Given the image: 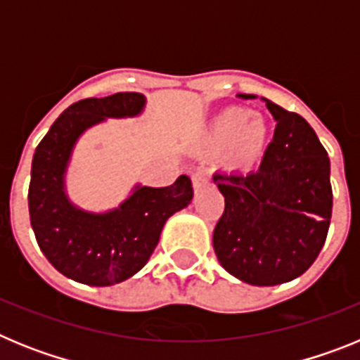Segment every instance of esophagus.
I'll use <instances>...</instances> for the list:
<instances>
[{
    "label": "esophagus",
    "instance_id": "obj_1",
    "mask_svg": "<svg viewBox=\"0 0 360 360\" xmlns=\"http://www.w3.org/2000/svg\"><path fill=\"white\" fill-rule=\"evenodd\" d=\"M209 186V178L207 174L203 173V171H196L195 174H193V187H195V191L198 193V191H202L203 187Z\"/></svg>",
    "mask_w": 360,
    "mask_h": 360
}]
</instances>
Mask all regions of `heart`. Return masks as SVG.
Instances as JSON below:
<instances>
[{"label": "heart", "instance_id": "heart-1", "mask_svg": "<svg viewBox=\"0 0 360 360\" xmlns=\"http://www.w3.org/2000/svg\"><path fill=\"white\" fill-rule=\"evenodd\" d=\"M269 139V126L262 115H252L245 108H227L212 120L207 146L224 153L231 169H249L263 153Z\"/></svg>", "mask_w": 360, "mask_h": 360}]
</instances>
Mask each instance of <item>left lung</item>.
<instances>
[{
    "label": "left lung",
    "mask_w": 360,
    "mask_h": 360,
    "mask_svg": "<svg viewBox=\"0 0 360 360\" xmlns=\"http://www.w3.org/2000/svg\"><path fill=\"white\" fill-rule=\"evenodd\" d=\"M265 103L278 126L259 167L212 176L225 198L214 252L229 274L254 287L288 283L310 269L326 241L333 198L328 153L316 131L297 113Z\"/></svg>",
    "instance_id": "8db88e82"
}]
</instances>
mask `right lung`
<instances>
[{
	"mask_svg": "<svg viewBox=\"0 0 360 360\" xmlns=\"http://www.w3.org/2000/svg\"><path fill=\"white\" fill-rule=\"evenodd\" d=\"M146 97L120 91L84 98L63 111L32 158L28 211L41 252L63 276L90 287H110L148 263L165 221L193 200L189 176L167 187L136 184L119 207L81 209L68 198L66 171L79 136L106 119L139 117Z\"/></svg>",
	"mask_w": 360,
	"mask_h": 360,
	"instance_id": "add662e5",
	"label": "right lung"
}]
</instances>
